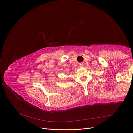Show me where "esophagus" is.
<instances>
[{"label":"esophagus","mask_w":133,"mask_h":133,"mask_svg":"<svg viewBox=\"0 0 133 133\" xmlns=\"http://www.w3.org/2000/svg\"><path fill=\"white\" fill-rule=\"evenodd\" d=\"M84 64L83 63H80L79 64V67H84Z\"/></svg>","instance_id":"obj_1"}]
</instances>
